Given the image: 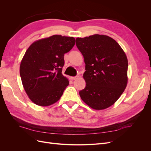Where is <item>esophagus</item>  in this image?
<instances>
[{"mask_svg":"<svg viewBox=\"0 0 151 151\" xmlns=\"http://www.w3.org/2000/svg\"><path fill=\"white\" fill-rule=\"evenodd\" d=\"M79 77V76H76V77H70V79H72V80H76V79H77Z\"/></svg>","mask_w":151,"mask_h":151,"instance_id":"1","label":"esophagus"}]
</instances>
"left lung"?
Segmentation results:
<instances>
[{"label":"left lung","instance_id":"obj_1","mask_svg":"<svg viewBox=\"0 0 151 151\" xmlns=\"http://www.w3.org/2000/svg\"><path fill=\"white\" fill-rule=\"evenodd\" d=\"M76 45L86 64L83 77L86 88L81 91L82 100L96 110L109 108L125 91L128 60L116 41L106 35H93L76 38Z\"/></svg>","mask_w":151,"mask_h":151}]
</instances>
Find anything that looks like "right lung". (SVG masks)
I'll use <instances>...</instances> for the list:
<instances>
[{
    "mask_svg": "<svg viewBox=\"0 0 151 151\" xmlns=\"http://www.w3.org/2000/svg\"><path fill=\"white\" fill-rule=\"evenodd\" d=\"M73 37L53 35L35 41L21 62L22 86L32 102L47 106L60 99L69 81L62 74L64 54L74 46Z\"/></svg>",
    "mask_w": 151,
    "mask_h": 151,
    "instance_id": "obj_1",
    "label": "right lung"
}]
</instances>
